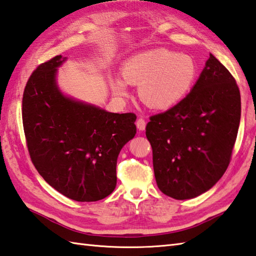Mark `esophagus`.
<instances>
[{
	"instance_id": "34e87169",
	"label": "esophagus",
	"mask_w": 256,
	"mask_h": 256,
	"mask_svg": "<svg viewBox=\"0 0 256 256\" xmlns=\"http://www.w3.org/2000/svg\"><path fill=\"white\" fill-rule=\"evenodd\" d=\"M136 126H138V128L140 130V131H144L145 128H146V121H145V118H138Z\"/></svg>"
}]
</instances>
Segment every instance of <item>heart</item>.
Masks as SVG:
<instances>
[{
  "mask_svg": "<svg viewBox=\"0 0 256 256\" xmlns=\"http://www.w3.org/2000/svg\"><path fill=\"white\" fill-rule=\"evenodd\" d=\"M197 74V64L187 54L156 50L138 54L124 62L125 82L140 86V96L150 108H166L175 106L192 88ZM112 81L118 96L128 94L126 84Z\"/></svg>",
  "mask_w": 256,
  "mask_h": 256,
  "instance_id": "heart-1",
  "label": "heart"
}]
</instances>
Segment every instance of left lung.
<instances>
[{"instance_id": "1", "label": "left lung", "mask_w": 256, "mask_h": 256, "mask_svg": "<svg viewBox=\"0 0 256 256\" xmlns=\"http://www.w3.org/2000/svg\"><path fill=\"white\" fill-rule=\"evenodd\" d=\"M240 118L236 79L210 54L186 98L146 125L160 192L184 200L214 187L230 164Z\"/></svg>"}]
</instances>
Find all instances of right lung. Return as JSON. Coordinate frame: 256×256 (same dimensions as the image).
Returning <instances> with one entry per match:
<instances>
[{
	"instance_id": "1",
	"label": "right lung",
	"mask_w": 256,
	"mask_h": 256,
	"mask_svg": "<svg viewBox=\"0 0 256 256\" xmlns=\"http://www.w3.org/2000/svg\"><path fill=\"white\" fill-rule=\"evenodd\" d=\"M62 55L40 64L27 81L22 116L30 160L46 182L81 202L116 186L120 150L136 133L134 113H111L64 96L56 81Z\"/></svg>"
}]
</instances>
